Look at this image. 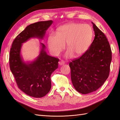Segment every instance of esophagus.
Masks as SVG:
<instances>
[{
	"label": "esophagus",
	"instance_id": "obj_1",
	"mask_svg": "<svg viewBox=\"0 0 120 120\" xmlns=\"http://www.w3.org/2000/svg\"><path fill=\"white\" fill-rule=\"evenodd\" d=\"M59 65H60V66H61V65H63V64H64V60H61V61H59Z\"/></svg>",
	"mask_w": 120,
	"mask_h": 120
}]
</instances>
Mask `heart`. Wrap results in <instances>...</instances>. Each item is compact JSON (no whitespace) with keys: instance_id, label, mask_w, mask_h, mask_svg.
<instances>
[{"instance_id":"1","label":"heart","mask_w":120,"mask_h":120,"mask_svg":"<svg viewBox=\"0 0 120 120\" xmlns=\"http://www.w3.org/2000/svg\"><path fill=\"white\" fill-rule=\"evenodd\" d=\"M56 34H50L48 43L50 52L57 56L63 51L66 46L68 49L66 56L74 55L79 57L84 54L91 45L93 31L89 24L69 23L57 29Z\"/></svg>"}]
</instances>
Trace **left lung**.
Masks as SVG:
<instances>
[{
    "label": "left lung",
    "mask_w": 120,
    "mask_h": 120,
    "mask_svg": "<svg viewBox=\"0 0 120 120\" xmlns=\"http://www.w3.org/2000/svg\"><path fill=\"white\" fill-rule=\"evenodd\" d=\"M95 37L88 50L69 64L75 89L82 94L96 91L107 80L110 73L112 52L103 32L93 22Z\"/></svg>",
    "instance_id": "8db88e82"
}]
</instances>
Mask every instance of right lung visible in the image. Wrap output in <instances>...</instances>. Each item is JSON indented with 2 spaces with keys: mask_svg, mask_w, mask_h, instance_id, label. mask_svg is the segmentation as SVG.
<instances>
[{
  "mask_svg": "<svg viewBox=\"0 0 120 120\" xmlns=\"http://www.w3.org/2000/svg\"><path fill=\"white\" fill-rule=\"evenodd\" d=\"M52 20L31 24L14 39L10 51V68L20 90L34 98L45 96L51 89L50 75L58 68L59 59L48 55L45 46H41L39 54L31 62H25L21 55L22 43L32 38L42 39Z\"/></svg>",
  "mask_w": 120,
  "mask_h": 120,
  "instance_id": "add662e5",
  "label": "right lung"
}]
</instances>
